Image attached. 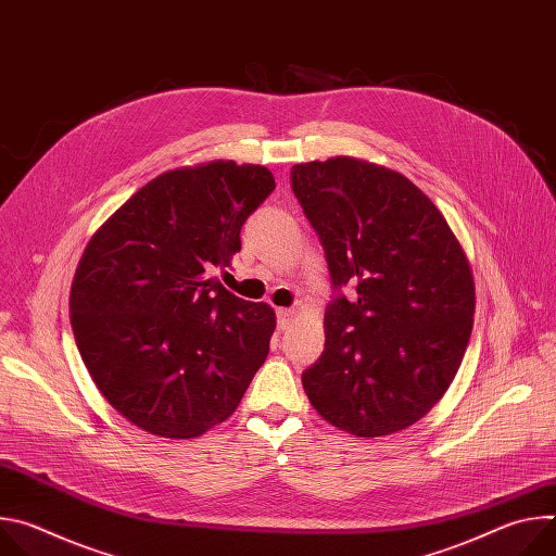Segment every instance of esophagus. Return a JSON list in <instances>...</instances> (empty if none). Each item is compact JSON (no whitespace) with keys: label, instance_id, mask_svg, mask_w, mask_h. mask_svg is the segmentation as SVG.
Here are the masks:
<instances>
[{"label":"esophagus","instance_id":"esophagus-1","mask_svg":"<svg viewBox=\"0 0 556 556\" xmlns=\"http://www.w3.org/2000/svg\"><path fill=\"white\" fill-rule=\"evenodd\" d=\"M294 309H290V307H279L277 309V326H279V330H288L290 328V324H292V319H294Z\"/></svg>","mask_w":556,"mask_h":556}]
</instances>
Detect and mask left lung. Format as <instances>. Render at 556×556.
Wrapping results in <instances>:
<instances>
[{
	"label": "left lung",
	"mask_w": 556,
	"mask_h": 556,
	"mask_svg": "<svg viewBox=\"0 0 556 556\" xmlns=\"http://www.w3.org/2000/svg\"><path fill=\"white\" fill-rule=\"evenodd\" d=\"M319 235L337 294L326 350L301 376L330 425L378 438L425 418L453 382L475 314L464 249L438 206L403 174L350 155L290 172Z\"/></svg>",
	"instance_id": "obj_1"
}]
</instances>
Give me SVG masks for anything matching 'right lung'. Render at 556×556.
<instances>
[{
    "mask_svg": "<svg viewBox=\"0 0 556 556\" xmlns=\"http://www.w3.org/2000/svg\"><path fill=\"white\" fill-rule=\"evenodd\" d=\"M273 191L262 165L182 167L147 182L92 235L70 290L72 332L105 401L138 429L206 433L264 365L275 309L211 273L242 251L244 222Z\"/></svg>",
    "mask_w": 556,
    "mask_h": 556,
    "instance_id": "right-lung-1",
    "label": "right lung"
}]
</instances>
